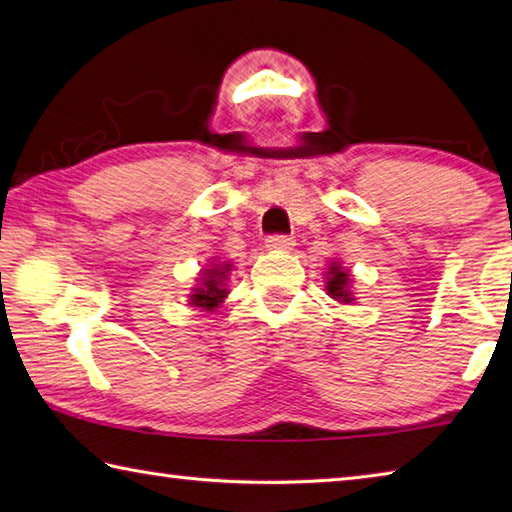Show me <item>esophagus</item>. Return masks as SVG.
Here are the masks:
<instances>
[{
    "instance_id": "1",
    "label": "esophagus",
    "mask_w": 512,
    "mask_h": 512,
    "mask_svg": "<svg viewBox=\"0 0 512 512\" xmlns=\"http://www.w3.org/2000/svg\"><path fill=\"white\" fill-rule=\"evenodd\" d=\"M295 241L291 237H268L266 239V248L273 250V253H288L293 250Z\"/></svg>"
}]
</instances>
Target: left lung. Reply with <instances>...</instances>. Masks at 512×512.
Segmentation results:
<instances>
[{
    "label": "left lung",
    "instance_id": "1",
    "mask_svg": "<svg viewBox=\"0 0 512 512\" xmlns=\"http://www.w3.org/2000/svg\"><path fill=\"white\" fill-rule=\"evenodd\" d=\"M324 275V291L338 304H356V293H353V275L340 259H333L322 271Z\"/></svg>",
    "mask_w": 512,
    "mask_h": 512
}]
</instances>
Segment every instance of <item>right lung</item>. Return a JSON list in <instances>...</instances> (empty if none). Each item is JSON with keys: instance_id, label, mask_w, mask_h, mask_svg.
I'll use <instances>...</instances> for the list:
<instances>
[{"instance_id": "right-lung-1", "label": "right lung", "mask_w": 512, "mask_h": 512, "mask_svg": "<svg viewBox=\"0 0 512 512\" xmlns=\"http://www.w3.org/2000/svg\"><path fill=\"white\" fill-rule=\"evenodd\" d=\"M232 271H235V264L224 262V259H212L206 268H201L197 284H194L188 293V304L192 309L210 313L221 309V304L226 302V297L230 293L228 280Z\"/></svg>"}]
</instances>
